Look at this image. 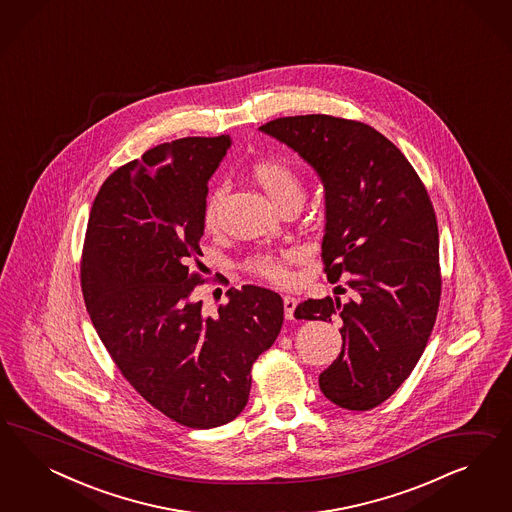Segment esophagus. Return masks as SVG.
Masks as SVG:
<instances>
[{
  "instance_id": "1",
  "label": "esophagus",
  "mask_w": 512,
  "mask_h": 512,
  "mask_svg": "<svg viewBox=\"0 0 512 512\" xmlns=\"http://www.w3.org/2000/svg\"><path fill=\"white\" fill-rule=\"evenodd\" d=\"M283 308H285V319H295L296 298L295 296H283Z\"/></svg>"
}]
</instances>
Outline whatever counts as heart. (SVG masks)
Returning <instances> with one entry per match:
<instances>
[{
    "instance_id": "1",
    "label": "heart",
    "mask_w": 512,
    "mask_h": 512,
    "mask_svg": "<svg viewBox=\"0 0 512 512\" xmlns=\"http://www.w3.org/2000/svg\"><path fill=\"white\" fill-rule=\"evenodd\" d=\"M253 178L259 182L268 193V197L281 206L289 199H302V180L296 171L295 163L287 157H272L259 161L253 167ZM225 195V187L217 186L206 195V201L202 206V225L206 229H214L219 216V206ZM293 251L285 253H257L251 255L246 261V268L251 274L259 278L274 281V283H287L291 279L289 259L293 257Z\"/></svg>"
}]
</instances>
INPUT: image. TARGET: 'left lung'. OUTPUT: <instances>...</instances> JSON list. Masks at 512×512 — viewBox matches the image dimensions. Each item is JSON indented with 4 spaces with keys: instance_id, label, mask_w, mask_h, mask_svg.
I'll return each instance as SVG.
<instances>
[{
    "instance_id": "left-lung-1",
    "label": "left lung",
    "mask_w": 512,
    "mask_h": 512,
    "mask_svg": "<svg viewBox=\"0 0 512 512\" xmlns=\"http://www.w3.org/2000/svg\"><path fill=\"white\" fill-rule=\"evenodd\" d=\"M259 129L298 152L325 186L326 278L336 283L349 274L355 298L306 300L295 317L343 321L340 357L319 375V387L343 409L368 411L411 375L435 325L441 268L434 206L405 155L370 125L306 114Z\"/></svg>"
}]
</instances>
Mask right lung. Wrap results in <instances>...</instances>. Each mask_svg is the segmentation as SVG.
<instances>
[{"label":"right lung","instance_id":"add662e5","mask_svg":"<svg viewBox=\"0 0 512 512\" xmlns=\"http://www.w3.org/2000/svg\"><path fill=\"white\" fill-rule=\"evenodd\" d=\"M229 135L159 144L112 172L93 201L80 283L97 336L131 387L187 428H216L246 407L251 366L283 325V300L231 287L217 317L193 298L202 206Z\"/></svg>","mask_w":512,"mask_h":512}]
</instances>
